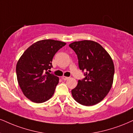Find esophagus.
Wrapping results in <instances>:
<instances>
[{"label": "esophagus", "mask_w": 133, "mask_h": 133, "mask_svg": "<svg viewBox=\"0 0 133 133\" xmlns=\"http://www.w3.org/2000/svg\"><path fill=\"white\" fill-rule=\"evenodd\" d=\"M62 79H63V80H67L68 79H69V77H66V76H62Z\"/></svg>", "instance_id": "esophagus-1"}]
</instances>
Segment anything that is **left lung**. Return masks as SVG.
<instances>
[{
    "label": "left lung",
    "instance_id": "left-lung-1",
    "mask_svg": "<svg viewBox=\"0 0 133 133\" xmlns=\"http://www.w3.org/2000/svg\"><path fill=\"white\" fill-rule=\"evenodd\" d=\"M70 47L78 59L85 78L71 90L77 102L86 106L96 105L104 99L112 88L115 68L111 57L101 45L92 41L72 42Z\"/></svg>",
    "mask_w": 133,
    "mask_h": 133
}]
</instances>
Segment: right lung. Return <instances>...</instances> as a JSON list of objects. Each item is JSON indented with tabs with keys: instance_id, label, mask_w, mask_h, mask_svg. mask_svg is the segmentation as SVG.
<instances>
[{
	"instance_id": "obj_1",
	"label": "right lung",
	"mask_w": 133,
	"mask_h": 133,
	"mask_svg": "<svg viewBox=\"0 0 133 133\" xmlns=\"http://www.w3.org/2000/svg\"><path fill=\"white\" fill-rule=\"evenodd\" d=\"M65 45V42L52 39L39 41L19 58L16 67L17 80L23 94L30 101L42 103L53 96L59 78L47 71L52 67L55 54Z\"/></svg>"
}]
</instances>
